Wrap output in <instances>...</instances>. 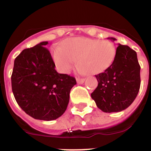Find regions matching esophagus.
Wrapping results in <instances>:
<instances>
[{
    "label": "esophagus",
    "mask_w": 151,
    "mask_h": 151,
    "mask_svg": "<svg viewBox=\"0 0 151 151\" xmlns=\"http://www.w3.org/2000/svg\"><path fill=\"white\" fill-rule=\"evenodd\" d=\"M77 82L78 84H83L85 82L84 78H77Z\"/></svg>",
    "instance_id": "obj_1"
}]
</instances>
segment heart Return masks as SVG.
<instances>
[{
  "instance_id": "heart-1",
  "label": "heart",
  "mask_w": 151,
  "mask_h": 151,
  "mask_svg": "<svg viewBox=\"0 0 151 151\" xmlns=\"http://www.w3.org/2000/svg\"><path fill=\"white\" fill-rule=\"evenodd\" d=\"M116 49L109 41L84 37L68 39L61 47L52 50L56 66L62 73L69 72L78 60L80 70L88 74H99L113 63Z\"/></svg>"
}]
</instances>
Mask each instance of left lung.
Returning <instances> with one entry per match:
<instances>
[{
  "instance_id": "8db88e82",
  "label": "left lung",
  "mask_w": 151,
  "mask_h": 151,
  "mask_svg": "<svg viewBox=\"0 0 151 151\" xmlns=\"http://www.w3.org/2000/svg\"><path fill=\"white\" fill-rule=\"evenodd\" d=\"M108 39L115 41L113 37ZM98 86L91 93L96 106L104 112H118L132 104L140 88V66L137 52L118 44L113 63L96 75Z\"/></svg>"
}]
</instances>
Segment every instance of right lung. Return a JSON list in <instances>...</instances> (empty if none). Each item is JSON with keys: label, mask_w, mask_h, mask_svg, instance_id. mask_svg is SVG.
<instances>
[{"label": "right lung", "mask_w": 151, "mask_h": 151, "mask_svg": "<svg viewBox=\"0 0 151 151\" xmlns=\"http://www.w3.org/2000/svg\"><path fill=\"white\" fill-rule=\"evenodd\" d=\"M47 42L25 49L15 58L12 74L14 96L21 109L32 118L53 121L61 116L69 101L74 77L59 74Z\"/></svg>", "instance_id": "add662e5"}]
</instances>
